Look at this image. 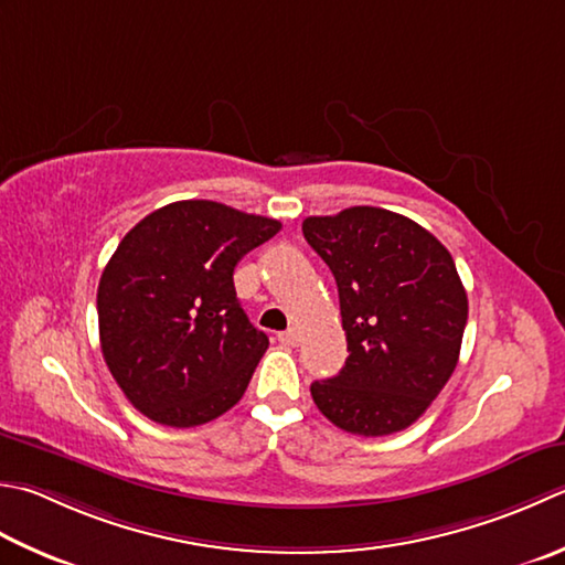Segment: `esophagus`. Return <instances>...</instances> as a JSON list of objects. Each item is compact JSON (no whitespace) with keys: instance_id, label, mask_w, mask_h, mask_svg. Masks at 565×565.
<instances>
[{"instance_id":"obj_1","label":"esophagus","mask_w":565,"mask_h":565,"mask_svg":"<svg viewBox=\"0 0 565 565\" xmlns=\"http://www.w3.org/2000/svg\"><path fill=\"white\" fill-rule=\"evenodd\" d=\"M279 342L281 345L296 348L298 342H301V333H298V328H289V330H284V333H279Z\"/></svg>"}]
</instances>
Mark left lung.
Returning <instances> with one entry per match:
<instances>
[{"instance_id":"8db88e82","label":"left lung","mask_w":565,"mask_h":565,"mask_svg":"<svg viewBox=\"0 0 565 565\" xmlns=\"http://www.w3.org/2000/svg\"><path fill=\"white\" fill-rule=\"evenodd\" d=\"M303 237L335 276L350 352L311 384L316 406L355 436L408 428L460 358L468 294L456 262L414 220L370 205L306 217Z\"/></svg>"}]
</instances>
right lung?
<instances>
[{"mask_svg": "<svg viewBox=\"0 0 565 565\" xmlns=\"http://www.w3.org/2000/svg\"><path fill=\"white\" fill-rule=\"evenodd\" d=\"M281 230L279 220L215 201L153 210L119 242L99 276L103 358L131 406L191 428L235 406L269 338L237 301V262Z\"/></svg>", "mask_w": 565, "mask_h": 565, "instance_id": "right-lung-1", "label": "right lung"}]
</instances>
